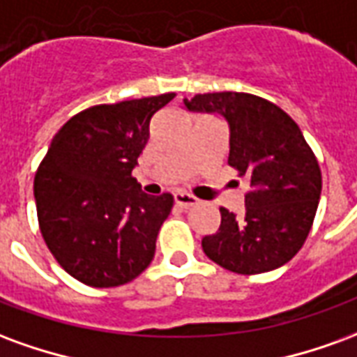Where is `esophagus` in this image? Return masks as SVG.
<instances>
[{"label":"esophagus","instance_id":"obj_1","mask_svg":"<svg viewBox=\"0 0 357 357\" xmlns=\"http://www.w3.org/2000/svg\"><path fill=\"white\" fill-rule=\"evenodd\" d=\"M174 201H176V204L181 206V208H191L195 204H199L197 197H193V195L189 193H183V191H176V193H174Z\"/></svg>","mask_w":357,"mask_h":357}]
</instances>
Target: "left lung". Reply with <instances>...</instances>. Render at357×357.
I'll use <instances>...</instances> for the list:
<instances>
[{
	"mask_svg": "<svg viewBox=\"0 0 357 357\" xmlns=\"http://www.w3.org/2000/svg\"><path fill=\"white\" fill-rule=\"evenodd\" d=\"M183 102L227 120V162L248 179L243 216L220 208L222 224L202 239L204 255L241 275L281 268L306 243L321 195V170L298 124L252 93H199Z\"/></svg>",
	"mask_w": 357,
	"mask_h": 357,
	"instance_id": "8db88e82",
	"label": "left lung"
}]
</instances>
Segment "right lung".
I'll use <instances>...</instances> for the list:
<instances>
[{
  "label": "right lung",
  "instance_id": "obj_1",
  "mask_svg": "<svg viewBox=\"0 0 357 357\" xmlns=\"http://www.w3.org/2000/svg\"><path fill=\"white\" fill-rule=\"evenodd\" d=\"M176 93L95 105L51 141L34 178L38 224L59 266L80 283L109 289L147 268L174 197H149L132 170L156 110Z\"/></svg>",
  "mask_w": 357,
  "mask_h": 357
}]
</instances>
